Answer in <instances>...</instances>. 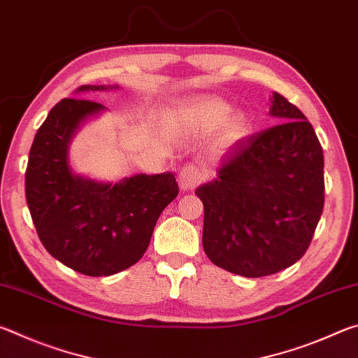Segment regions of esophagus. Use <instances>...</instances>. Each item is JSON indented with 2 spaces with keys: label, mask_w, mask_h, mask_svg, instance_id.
<instances>
[{
  "label": "esophagus",
  "mask_w": 358,
  "mask_h": 358,
  "mask_svg": "<svg viewBox=\"0 0 358 358\" xmlns=\"http://www.w3.org/2000/svg\"><path fill=\"white\" fill-rule=\"evenodd\" d=\"M203 177L205 173L201 167L196 164H186L185 167L180 169L178 181L183 189H194V187H197L202 183Z\"/></svg>",
  "instance_id": "esophagus-1"
}]
</instances>
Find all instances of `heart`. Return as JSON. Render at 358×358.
Returning <instances> with one entry per match:
<instances>
[{
    "label": "heart",
    "mask_w": 358,
    "mask_h": 358,
    "mask_svg": "<svg viewBox=\"0 0 358 358\" xmlns=\"http://www.w3.org/2000/svg\"><path fill=\"white\" fill-rule=\"evenodd\" d=\"M230 106L226 102H221L217 99H202L194 104L187 106L177 113V117L185 121L186 124L196 126L205 131H211L217 128V126L224 124L222 128V141L226 143H237L241 138H245L248 131H250V121H248L245 113H234L230 115Z\"/></svg>",
    "instance_id": "heart-1"
}]
</instances>
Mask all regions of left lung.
<instances>
[{
  "label": "left lung",
  "instance_id": "8db88e82",
  "mask_svg": "<svg viewBox=\"0 0 358 358\" xmlns=\"http://www.w3.org/2000/svg\"><path fill=\"white\" fill-rule=\"evenodd\" d=\"M268 113L278 124L235 143L216 177L196 189L205 210V254L246 278L294 265L324 208V155L311 123L276 92Z\"/></svg>",
  "mask_w": 358,
  "mask_h": 358
}]
</instances>
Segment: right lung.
<instances>
[{"instance_id":"add662e5","label":"right lung","mask_w":358,"mask_h":358,"mask_svg":"<svg viewBox=\"0 0 358 358\" xmlns=\"http://www.w3.org/2000/svg\"><path fill=\"white\" fill-rule=\"evenodd\" d=\"M118 85H83L59 101L38 129L25 173L27 203L45 250L88 276H110L129 268L150 245L156 221L178 196L175 173H137L101 181L76 173L71 143L90 120L107 108L78 99Z\"/></svg>"}]
</instances>
